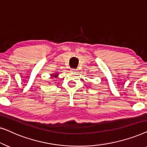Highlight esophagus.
<instances>
[{"label": "esophagus", "instance_id": "esophagus-1", "mask_svg": "<svg viewBox=\"0 0 147 147\" xmlns=\"http://www.w3.org/2000/svg\"><path fill=\"white\" fill-rule=\"evenodd\" d=\"M71 71L72 72H76V71H77V69H71Z\"/></svg>", "mask_w": 147, "mask_h": 147}]
</instances>
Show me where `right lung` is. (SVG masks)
Masks as SVG:
<instances>
[{
	"instance_id": "add662e5",
	"label": "right lung",
	"mask_w": 147,
	"mask_h": 147,
	"mask_svg": "<svg viewBox=\"0 0 147 147\" xmlns=\"http://www.w3.org/2000/svg\"><path fill=\"white\" fill-rule=\"evenodd\" d=\"M58 76H59L58 73L52 74H51V78H52V77H53V78H57V77H58Z\"/></svg>"
}]
</instances>
